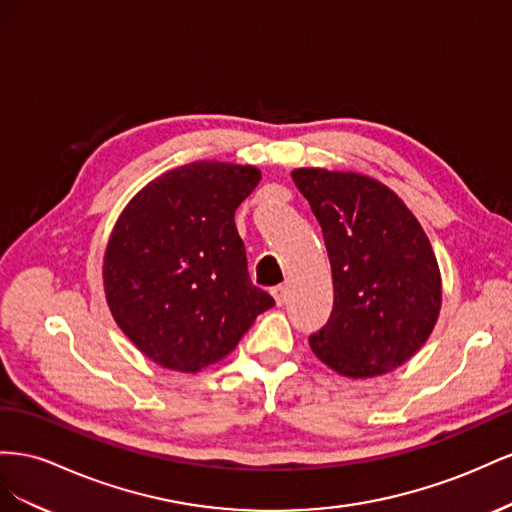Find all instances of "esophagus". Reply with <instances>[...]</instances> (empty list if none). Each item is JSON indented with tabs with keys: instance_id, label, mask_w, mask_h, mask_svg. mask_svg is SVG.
Returning <instances> with one entry per match:
<instances>
[{
	"instance_id": "esophagus-1",
	"label": "esophagus",
	"mask_w": 512,
	"mask_h": 512,
	"mask_svg": "<svg viewBox=\"0 0 512 512\" xmlns=\"http://www.w3.org/2000/svg\"><path fill=\"white\" fill-rule=\"evenodd\" d=\"M272 296H274V302H276V304L283 306V304L287 302V287H283V285L274 287V289H272Z\"/></svg>"
}]
</instances>
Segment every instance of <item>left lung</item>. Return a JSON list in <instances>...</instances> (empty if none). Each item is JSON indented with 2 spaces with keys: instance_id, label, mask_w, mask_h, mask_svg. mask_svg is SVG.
Instances as JSON below:
<instances>
[{
  "instance_id": "1",
  "label": "left lung",
  "mask_w": 512,
  "mask_h": 512,
  "mask_svg": "<svg viewBox=\"0 0 512 512\" xmlns=\"http://www.w3.org/2000/svg\"><path fill=\"white\" fill-rule=\"evenodd\" d=\"M324 231L334 306L309 339L339 375L390 373L427 343L442 309L433 246L403 199L356 171H291Z\"/></svg>"
}]
</instances>
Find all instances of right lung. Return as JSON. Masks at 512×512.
<instances>
[{
  "instance_id": "right-lung-1",
  "label": "right lung",
  "mask_w": 512,
  "mask_h": 512,
  "mask_svg": "<svg viewBox=\"0 0 512 512\" xmlns=\"http://www.w3.org/2000/svg\"><path fill=\"white\" fill-rule=\"evenodd\" d=\"M253 165L197 160L145 184L115 221L102 285L115 324L158 367L197 373L223 360L274 306L251 283L236 210Z\"/></svg>"
}]
</instances>
